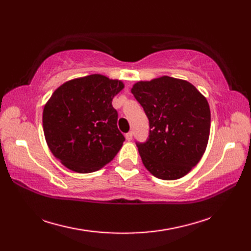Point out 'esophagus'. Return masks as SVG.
<instances>
[{"instance_id": "obj_1", "label": "esophagus", "mask_w": 251, "mask_h": 251, "mask_svg": "<svg viewBox=\"0 0 251 251\" xmlns=\"http://www.w3.org/2000/svg\"><path fill=\"white\" fill-rule=\"evenodd\" d=\"M132 131H129V132H127V134L125 135V137H126V140L127 141H130V140H132Z\"/></svg>"}]
</instances>
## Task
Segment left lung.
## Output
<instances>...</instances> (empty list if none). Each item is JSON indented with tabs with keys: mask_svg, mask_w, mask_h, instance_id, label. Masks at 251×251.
Here are the masks:
<instances>
[{
	"mask_svg": "<svg viewBox=\"0 0 251 251\" xmlns=\"http://www.w3.org/2000/svg\"><path fill=\"white\" fill-rule=\"evenodd\" d=\"M131 93L150 123V135L137 143L145 167L154 177H184L206 151L210 109L206 97L184 79L164 75L134 84Z\"/></svg>",
	"mask_w": 251,
	"mask_h": 251,
	"instance_id": "obj_1",
	"label": "left lung"
}]
</instances>
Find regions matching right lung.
Returning <instances> with one entry per match:
<instances>
[{
    "mask_svg": "<svg viewBox=\"0 0 251 251\" xmlns=\"http://www.w3.org/2000/svg\"><path fill=\"white\" fill-rule=\"evenodd\" d=\"M124 86L120 79L90 74L67 81L52 93L44 105L43 130L63 166L87 174L115 157L125 138L117 129L112 99Z\"/></svg>",
    "mask_w": 251,
    "mask_h": 251,
    "instance_id": "add662e5",
    "label": "right lung"
}]
</instances>
